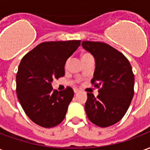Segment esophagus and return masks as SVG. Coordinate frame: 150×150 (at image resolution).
<instances>
[{"instance_id": "obj_1", "label": "esophagus", "mask_w": 150, "mask_h": 150, "mask_svg": "<svg viewBox=\"0 0 150 150\" xmlns=\"http://www.w3.org/2000/svg\"><path fill=\"white\" fill-rule=\"evenodd\" d=\"M79 91V89H77V88H75V89H74V92H75V94H77Z\"/></svg>"}]
</instances>
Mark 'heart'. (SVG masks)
<instances>
[{"label": "heart", "instance_id": "heart-1", "mask_svg": "<svg viewBox=\"0 0 150 150\" xmlns=\"http://www.w3.org/2000/svg\"><path fill=\"white\" fill-rule=\"evenodd\" d=\"M81 59L82 61H86V60H88V59H93V56L91 55V54H90L89 52H83L82 54ZM67 64H68V60L65 62V67H67Z\"/></svg>", "mask_w": 150, "mask_h": 150}]
</instances>
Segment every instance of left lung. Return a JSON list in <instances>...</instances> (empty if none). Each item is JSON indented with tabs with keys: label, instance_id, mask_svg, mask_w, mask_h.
Listing matches in <instances>:
<instances>
[{
	"label": "left lung",
	"instance_id": "obj_1",
	"mask_svg": "<svg viewBox=\"0 0 150 150\" xmlns=\"http://www.w3.org/2000/svg\"><path fill=\"white\" fill-rule=\"evenodd\" d=\"M94 56L96 70L91 80L99 95L87 93L85 111L88 119L102 128L116 124L125 116L134 94V75L125 56L107 43L83 41Z\"/></svg>",
	"mask_w": 150,
	"mask_h": 150
}]
</instances>
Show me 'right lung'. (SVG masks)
<instances>
[{"label": "right lung", "instance_id": "add662e5", "mask_svg": "<svg viewBox=\"0 0 150 150\" xmlns=\"http://www.w3.org/2000/svg\"><path fill=\"white\" fill-rule=\"evenodd\" d=\"M80 40L40 43L22 58L16 75L18 100L28 117L43 128L62 122L74 91L54 90L51 83L65 75L67 59L80 45Z\"/></svg>", "mask_w": 150, "mask_h": 150}]
</instances>
